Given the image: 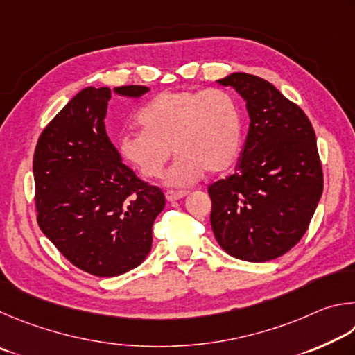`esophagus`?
<instances>
[{"label":"esophagus","instance_id":"esophagus-1","mask_svg":"<svg viewBox=\"0 0 355 355\" xmlns=\"http://www.w3.org/2000/svg\"><path fill=\"white\" fill-rule=\"evenodd\" d=\"M189 191H178V190H168L165 193V198L168 201H178L182 200L184 196H187Z\"/></svg>","mask_w":355,"mask_h":355}]
</instances>
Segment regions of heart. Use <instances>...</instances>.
<instances>
[{
    "label": "heart",
    "mask_w": 355,
    "mask_h": 355,
    "mask_svg": "<svg viewBox=\"0 0 355 355\" xmlns=\"http://www.w3.org/2000/svg\"><path fill=\"white\" fill-rule=\"evenodd\" d=\"M140 130L118 139L124 159L143 178L157 179L178 154L166 182L189 187L207 173H221L239 157L243 120L235 98L221 89L162 92L139 112Z\"/></svg>",
    "instance_id": "b5f03b06"
}]
</instances>
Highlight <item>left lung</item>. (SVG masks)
<instances>
[{
    "mask_svg": "<svg viewBox=\"0 0 355 355\" xmlns=\"http://www.w3.org/2000/svg\"><path fill=\"white\" fill-rule=\"evenodd\" d=\"M218 83L246 101L250 130L234 174L209 185L210 225L229 256L266 262L302 239L322 193L312 123L275 85L248 73Z\"/></svg>",
    "mask_w": 355,
    "mask_h": 355,
    "instance_id": "8db88e82",
    "label": "left lung"
}]
</instances>
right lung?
<instances>
[{
    "label": "right lung",
    "instance_id": "1",
    "mask_svg": "<svg viewBox=\"0 0 355 355\" xmlns=\"http://www.w3.org/2000/svg\"><path fill=\"white\" fill-rule=\"evenodd\" d=\"M145 85L116 87L141 96ZM109 87L80 90L37 141L33 171L37 223L68 262L89 275L114 277L151 251L164 191L135 176L105 134Z\"/></svg>",
    "mask_w": 355,
    "mask_h": 355
}]
</instances>
